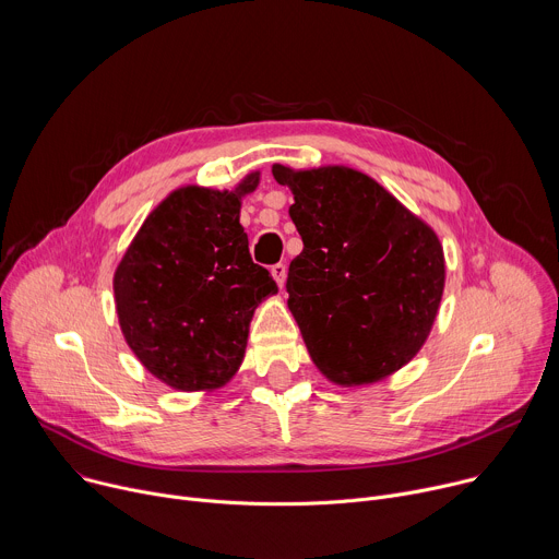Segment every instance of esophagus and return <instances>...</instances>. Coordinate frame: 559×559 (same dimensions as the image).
<instances>
[{"label": "esophagus", "instance_id": "esophagus-1", "mask_svg": "<svg viewBox=\"0 0 559 559\" xmlns=\"http://www.w3.org/2000/svg\"><path fill=\"white\" fill-rule=\"evenodd\" d=\"M272 276H274V281L278 283V287H283L285 285V278H287V267L283 265V263H276V265H272Z\"/></svg>", "mask_w": 559, "mask_h": 559}]
</instances>
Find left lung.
Here are the masks:
<instances>
[{
  "label": "left lung",
  "mask_w": 559,
  "mask_h": 559,
  "mask_svg": "<svg viewBox=\"0 0 559 559\" xmlns=\"http://www.w3.org/2000/svg\"><path fill=\"white\" fill-rule=\"evenodd\" d=\"M272 175L294 194L302 252L289 263L287 307L328 380L362 386L403 369L427 343L444 292L436 229L349 166Z\"/></svg>",
  "instance_id": "obj_1"
}]
</instances>
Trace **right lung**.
Here are the masks:
<instances>
[{
	"label": "right lung",
	"instance_id": "obj_1",
	"mask_svg": "<svg viewBox=\"0 0 559 559\" xmlns=\"http://www.w3.org/2000/svg\"><path fill=\"white\" fill-rule=\"evenodd\" d=\"M234 190L183 186L143 221L112 278L121 334L139 362L177 391H214L246 356L257 307L278 292L250 257Z\"/></svg>",
	"mask_w": 559,
	"mask_h": 559
}]
</instances>
